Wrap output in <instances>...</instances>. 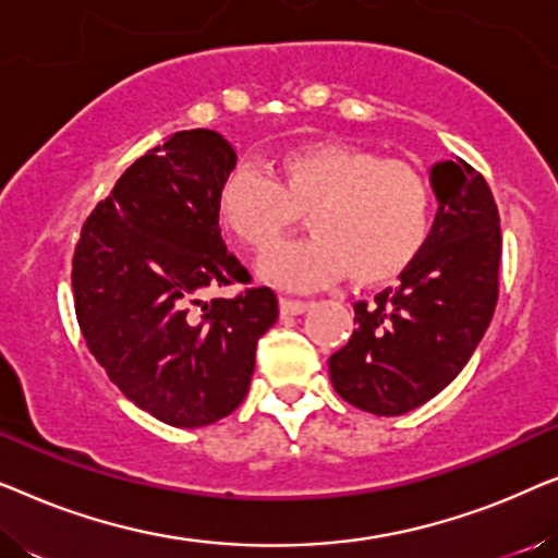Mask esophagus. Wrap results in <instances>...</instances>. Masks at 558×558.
Listing matches in <instances>:
<instances>
[{
  "label": "esophagus",
  "instance_id": "1",
  "mask_svg": "<svg viewBox=\"0 0 558 558\" xmlns=\"http://www.w3.org/2000/svg\"><path fill=\"white\" fill-rule=\"evenodd\" d=\"M307 310H310V302L289 300V296H281V300H279L281 317H296V315H302V312H307Z\"/></svg>",
  "mask_w": 558,
  "mask_h": 558
}]
</instances>
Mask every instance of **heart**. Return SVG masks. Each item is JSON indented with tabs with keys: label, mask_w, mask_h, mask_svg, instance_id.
Masks as SVG:
<instances>
[{
	"label": "heart",
	"mask_w": 558,
	"mask_h": 558,
	"mask_svg": "<svg viewBox=\"0 0 558 558\" xmlns=\"http://www.w3.org/2000/svg\"><path fill=\"white\" fill-rule=\"evenodd\" d=\"M218 218L246 248L266 251L307 210L310 239L274 248L258 264L269 284L327 287L353 274L361 287L401 277L432 228V182L416 165L345 142H310L277 159V180L235 165L218 187Z\"/></svg>",
	"instance_id": "obj_1"
}]
</instances>
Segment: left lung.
I'll use <instances>...</instances> for the list:
<instances>
[{
    "mask_svg": "<svg viewBox=\"0 0 558 558\" xmlns=\"http://www.w3.org/2000/svg\"><path fill=\"white\" fill-rule=\"evenodd\" d=\"M429 239L401 284L355 302V330L330 357L342 399L376 416L422 407L460 376L498 304L500 216L480 172L457 157L429 172Z\"/></svg>",
    "mask_w": 558,
    "mask_h": 558,
    "instance_id": "obj_1",
    "label": "left lung"
}]
</instances>
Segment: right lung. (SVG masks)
Listing matches in <instances>:
<instances>
[{"mask_svg":"<svg viewBox=\"0 0 558 558\" xmlns=\"http://www.w3.org/2000/svg\"><path fill=\"white\" fill-rule=\"evenodd\" d=\"M233 167V147L213 129L172 134L96 205L73 256L88 350L129 401L180 429L239 407L256 342L279 317L269 287L203 300L251 281L218 228V187Z\"/></svg>","mask_w":558,"mask_h":558,"instance_id":"obj_1","label":"right lung"}]
</instances>
